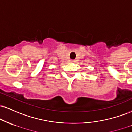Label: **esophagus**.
I'll return each mask as SVG.
<instances>
[{"instance_id": "obj_1", "label": "esophagus", "mask_w": 132, "mask_h": 132, "mask_svg": "<svg viewBox=\"0 0 132 132\" xmlns=\"http://www.w3.org/2000/svg\"><path fill=\"white\" fill-rule=\"evenodd\" d=\"M75 62V60H71V63H74Z\"/></svg>"}]
</instances>
